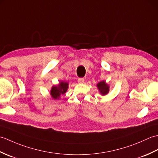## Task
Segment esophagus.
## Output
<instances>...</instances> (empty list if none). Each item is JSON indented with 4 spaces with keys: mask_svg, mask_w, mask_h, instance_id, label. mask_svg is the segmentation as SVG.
<instances>
[{
    "mask_svg": "<svg viewBox=\"0 0 158 158\" xmlns=\"http://www.w3.org/2000/svg\"><path fill=\"white\" fill-rule=\"evenodd\" d=\"M77 81H78V82L79 83H83V82H84L85 79L83 78H78V79H77Z\"/></svg>",
    "mask_w": 158,
    "mask_h": 158,
    "instance_id": "esophagus-1",
    "label": "esophagus"
}]
</instances>
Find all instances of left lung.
Returning a JSON list of instances; mask_svg holds the SVG:
<instances>
[{
    "mask_svg": "<svg viewBox=\"0 0 158 158\" xmlns=\"http://www.w3.org/2000/svg\"><path fill=\"white\" fill-rule=\"evenodd\" d=\"M97 87H98L100 92L101 93V94L102 95H105L109 92V86L104 81L100 82L97 85Z\"/></svg>",
    "mask_w": 158,
    "mask_h": 158,
    "instance_id": "1",
    "label": "left lung"
}]
</instances>
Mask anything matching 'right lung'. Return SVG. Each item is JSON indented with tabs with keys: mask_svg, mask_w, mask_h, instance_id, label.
<instances>
[{
	"mask_svg": "<svg viewBox=\"0 0 158 158\" xmlns=\"http://www.w3.org/2000/svg\"><path fill=\"white\" fill-rule=\"evenodd\" d=\"M68 83L61 82L58 86H53L50 94L52 95L53 98L58 99L60 95L64 94L66 92L68 89Z\"/></svg>",
	"mask_w": 158,
	"mask_h": 158,
	"instance_id": "add662e5",
	"label": "right lung"
}]
</instances>
